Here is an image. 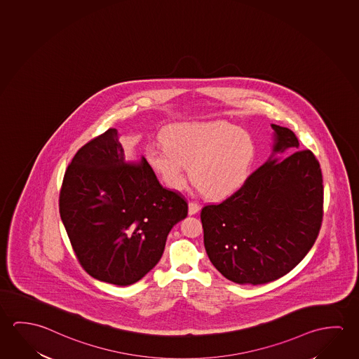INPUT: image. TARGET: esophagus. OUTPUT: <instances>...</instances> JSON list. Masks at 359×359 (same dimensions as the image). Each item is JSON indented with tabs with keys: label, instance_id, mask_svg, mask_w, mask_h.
<instances>
[{
	"label": "esophagus",
	"instance_id": "34e87169",
	"mask_svg": "<svg viewBox=\"0 0 359 359\" xmlns=\"http://www.w3.org/2000/svg\"><path fill=\"white\" fill-rule=\"evenodd\" d=\"M201 210V205H199V203H197V202H189L188 203V213L192 216V215H196L197 212Z\"/></svg>",
	"mask_w": 359,
	"mask_h": 359
}]
</instances>
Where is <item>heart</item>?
Masks as SVG:
<instances>
[{
    "instance_id": "obj_1",
    "label": "heart",
    "mask_w": 359,
    "mask_h": 359,
    "mask_svg": "<svg viewBox=\"0 0 359 359\" xmlns=\"http://www.w3.org/2000/svg\"><path fill=\"white\" fill-rule=\"evenodd\" d=\"M165 141L146 148L151 165L173 188L184 186L191 165L194 184L213 201L237 194L256 162L253 137L227 122L173 125L165 131Z\"/></svg>"
}]
</instances>
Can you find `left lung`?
<instances>
[{"mask_svg":"<svg viewBox=\"0 0 359 359\" xmlns=\"http://www.w3.org/2000/svg\"><path fill=\"white\" fill-rule=\"evenodd\" d=\"M272 128L269 160L237 194L201 212L208 258L238 285H263L290 272L313 247L323 219L318 160L309 149L295 151L299 142L290 128Z\"/></svg>","mask_w":359,"mask_h":359,"instance_id":"8db88e82","label":"left lung"}]
</instances>
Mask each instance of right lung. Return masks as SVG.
Masks as SVG:
<instances>
[{"instance_id": "obj_1", "label": "right lung", "mask_w": 359, "mask_h": 359, "mask_svg": "<svg viewBox=\"0 0 359 359\" xmlns=\"http://www.w3.org/2000/svg\"><path fill=\"white\" fill-rule=\"evenodd\" d=\"M187 201L163 187L142 157L126 161L116 128L77 151L63 177L60 215L76 257L93 278L130 285L158 263Z\"/></svg>"}]
</instances>
